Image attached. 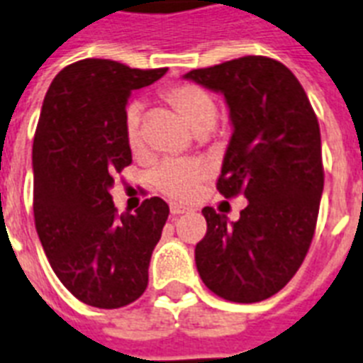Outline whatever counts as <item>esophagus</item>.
I'll list each match as a JSON object with an SVG mask.
<instances>
[{
    "instance_id": "esophagus-1",
    "label": "esophagus",
    "mask_w": 363,
    "mask_h": 363,
    "mask_svg": "<svg viewBox=\"0 0 363 363\" xmlns=\"http://www.w3.org/2000/svg\"><path fill=\"white\" fill-rule=\"evenodd\" d=\"M187 211H189V208H185V206H179L176 204V202L170 204V213H172V216H182V213H187Z\"/></svg>"
}]
</instances>
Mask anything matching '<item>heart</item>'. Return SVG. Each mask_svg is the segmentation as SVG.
Instances as JSON below:
<instances>
[{
  "label": "heart",
  "mask_w": 363,
  "mask_h": 363,
  "mask_svg": "<svg viewBox=\"0 0 363 363\" xmlns=\"http://www.w3.org/2000/svg\"><path fill=\"white\" fill-rule=\"evenodd\" d=\"M167 103L185 120V123L195 133L210 131L217 118V104L206 89L195 84H178L164 91ZM125 138L133 152H140L144 146L142 136V106L140 103L127 104L125 118ZM210 176L206 163L199 159H178V161H164L152 172L153 187L167 195L168 199L191 200L196 191Z\"/></svg>",
  "instance_id": "obj_1"
}]
</instances>
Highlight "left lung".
Here are the masks:
<instances>
[{
	"mask_svg": "<svg viewBox=\"0 0 363 363\" xmlns=\"http://www.w3.org/2000/svg\"><path fill=\"white\" fill-rule=\"evenodd\" d=\"M184 78L225 95L234 133L217 189L249 200L236 223L202 210L208 230L196 243V269L217 296L262 301L294 277L317 227L324 187L317 116L291 69L272 57H238Z\"/></svg>",
	"mask_w": 363,
	"mask_h": 363,
	"instance_id": "obj_1",
	"label": "left lung"
}]
</instances>
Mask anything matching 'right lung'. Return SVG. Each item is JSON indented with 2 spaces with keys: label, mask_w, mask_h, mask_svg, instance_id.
I'll use <instances>...</instances> for the list:
<instances>
[{
  "label": "right lung",
  "mask_w": 363,
  "mask_h": 363,
  "mask_svg": "<svg viewBox=\"0 0 363 363\" xmlns=\"http://www.w3.org/2000/svg\"><path fill=\"white\" fill-rule=\"evenodd\" d=\"M167 69L112 60L67 65L46 91L33 140V216L48 262L72 296L99 309L144 294L147 268L168 217L159 196L136 213L114 208L110 187L133 161L125 106Z\"/></svg>",
  "instance_id": "add662e5"
}]
</instances>
